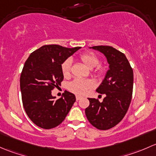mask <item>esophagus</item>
I'll use <instances>...</instances> for the list:
<instances>
[{"label": "esophagus", "instance_id": "esophagus-1", "mask_svg": "<svg viewBox=\"0 0 156 156\" xmlns=\"http://www.w3.org/2000/svg\"><path fill=\"white\" fill-rule=\"evenodd\" d=\"M80 99H81V97H80V96H76V100L77 101H80Z\"/></svg>", "mask_w": 156, "mask_h": 156}]
</instances>
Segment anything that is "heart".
I'll use <instances>...</instances> for the list:
<instances>
[{"instance_id":"b5f03b06","label":"heart","mask_w":156,"mask_h":156,"mask_svg":"<svg viewBox=\"0 0 156 156\" xmlns=\"http://www.w3.org/2000/svg\"><path fill=\"white\" fill-rule=\"evenodd\" d=\"M80 59L89 69H93L99 65V58L92 52H86L80 56ZM72 62L70 59H66L62 65V71L64 76L67 77L70 76L71 70ZM104 72V68L98 66L97 68V73L101 75ZM94 84L89 80H83V79H76L69 84V89L77 95L82 96L86 94L88 90L93 88Z\"/></svg>"}]
</instances>
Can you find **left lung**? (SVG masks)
<instances>
[{
    "label": "left lung",
    "instance_id": "8db88e82",
    "mask_svg": "<svg viewBox=\"0 0 156 156\" xmlns=\"http://www.w3.org/2000/svg\"><path fill=\"white\" fill-rule=\"evenodd\" d=\"M104 55L109 70L96 91L105 94L102 102L89 98L85 113L89 122L96 128L107 130L124 118L129 107L133 91V70L122 52L109 46L89 47Z\"/></svg>",
    "mask_w": 156,
    "mask_h": 156
}]
</instances>
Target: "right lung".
<instances>
[{"mask_svg": "<svg viewBox=\"0 0 156 156\" xmlns=\"http://www.w3.org/2000/svg\"><path fill=\"white\" fill-rule=\"evenodd\" d=\"M81 47L66 48L45 45L30 55L20 76L23 107L36 126L50 129L60 125L76 101L73 93L65 91L55 100L52 90L61 86L62 65Z\"/></svg>", "mask_w": 156, "mask_h": 156, "instance_id": "1", "label": "right lung"}]
</instances>
